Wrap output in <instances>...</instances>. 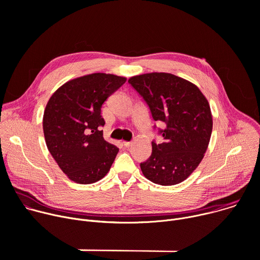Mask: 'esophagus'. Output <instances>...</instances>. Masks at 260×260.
<instances>
[{"instance_id": "1", "label": "esophagus", "mask_w": 260, "mask_h": 260, "mask_svg": "<svg viewBox=\"0 0 260 260\" xmlns=\"http://www.w3.org/2000/svg\"><path fill=\"white\" fill-rule=\"evenodd\" d=\"M132 145H133V143H132V142H123V146H124V147H126V148L131 147Z\"/></svg>"}]
</instances>
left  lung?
I'll return each mask as SVG.
<instances>
[{
	"mask_svg": "<svg viewBox=\"0 0 260 260\" xmlns=\"http://www.w3.org/2000/svg\"><path fill=\"white\" fill-rule=\"evenodd\" d=\"M132 87L144 100L164 142L152 141V153L140 167L144 176L159 185H175L200 165L210 142L213 120L209 103L191 82L169 73L132 77ZM156 125H154V129Z\"/></svg>",
	"mask_w": 260,
	"mask_h": 260,
	"instance_id": "obj_1",
	"label": "left lung"
}]
</instances>
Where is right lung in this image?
I'll list each match as a JSON object with an SVG mask.
<instances>
[{
	"label": "right lung",
	"instance_id": "right-lung-1",
	"mask_svg": "<svg viewBox=\"0 0 260 260\" xmlns=\"http://www.w3.org/2000/svg\"><path fill=\"white\" fill-rule=\"evenodd\" d=\"M125 81L94 73L64 83L49 99L43 116L46 145L72 181L94 183L112 166L119 149L103 138L102 106Z\"/></svg>",
	"mask_w": 260,
	"mask_h": 260
}]
</instances>
